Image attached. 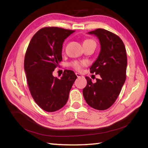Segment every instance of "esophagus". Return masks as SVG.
Masks as SVG:
<instances>
[{
    "label": "esophagus",
    "instance_id": "obj_1",
    "mask_svg": "<svg viewBox=\"0 0 148 148\" xmlns=\"http://www.w3.org/2000/svg\"><path fill=\"white\" fill-rule=\"evenodd\" d=\"M76 76L77 77H82V75H81L80 74H79V73H76Z\"/></svg>",
    "mask_w": 148,
    "mask_h": 148
}]
</instances>
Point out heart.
<instances>
[{
    "mask_svg": "<svg viewBox=\"0 0 148 148\" xmlns=\"http://www.w3.org/2000/svg\"><path fill=\"white\" fill-rule=\"evenodd\" d=\"M91 42H94V43H95V42L92 40H90V39H87L86 40L84 41V43H91ZM87 64V62H79L77 61H74L73 62H72L71 65L72 66L74 67V68L77 70V71H80V70L82 69V68L84 66H86V65Z\"/></svg>",
    "mask_w": 148,
    "mask_h": 148,
    "instance_id": "obj_1",
    "label": "heart"
}]
</instances>
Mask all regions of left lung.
I'll return each mask as SVG.
<instances>
[{"mask_svg":"<svg viewBox=\"0 0 148 148\" xmlns=\"http://www.w3.org/2000/svg\"><path fill=\"white\" fill-rule=\"evenodd\" d=\"M88 34L96 36L101 44L99 56L90 67L91 73L99 74L101 78H97L93 84L86 77L87 86L83 95L90 106L104 110L116 101L126 79V49L122 40L107 30L97 29Z\"/></svg>","mask_w":148,"mask_h":148,"instance_id":"1","label":"left lung"}]
</instances>
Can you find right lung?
Here are the masks:
<instances>
[{
  "label": "right lung",
  "instance_id": "add662e5",
  "mask_svg": "<svg viewBox=\"0 0 148 148\" xmlns=\"http://www.w3.org/2000/svg\"><path fill=\"white\" fill-rule=\"evenodd\" d=\"M74 31L59 27H44L32 37L24 60L29 91L36 103L48 112L66 104L77 78L74 71L65 70L61 79L53 72L62 61V44Z\"/></svg>",
  "mask_w": 148,
  "mask_h": 148
}]
</instances>
